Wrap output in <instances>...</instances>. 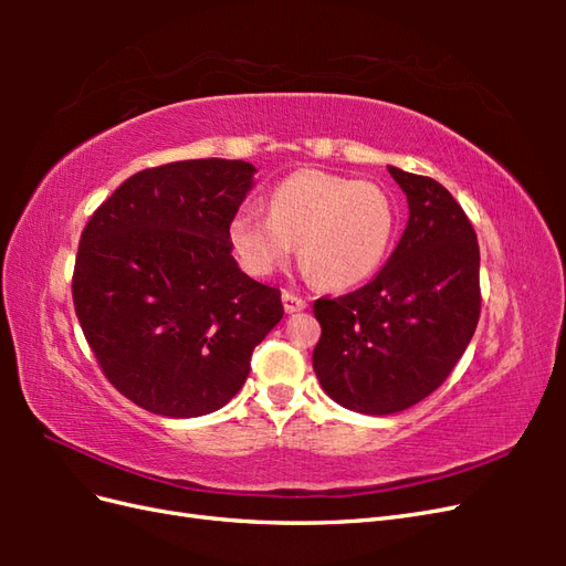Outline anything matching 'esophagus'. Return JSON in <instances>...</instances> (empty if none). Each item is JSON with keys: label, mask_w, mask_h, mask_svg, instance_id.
Here are the masks:
<instances>
[{"label": "esophagus", "mask_w": 566, "mask_h": 566, "mask_svg": "<svg viewBox=\"0 0 566 566\" xmlns=\"http://www.w3.org/2000/svg\"><path fill=\"white\" fill-rule=\"evenodd\" d=\"M283 306H285L287 314H295V312L306 310V300L295 295V293H290V290H283Z\"/></svg>", "instance_id": "1"}]
</instances>
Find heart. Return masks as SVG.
<instances>
[{"instance_id":"heart-1","label":"heart","mask_w":566,"mask_h":566,"mask_svg":"<svg viewBox=\"0 0 566 566\" xmlns=\"http://www.w3.org/2000/svg\"><path fill=\"white\" fill-rule=\"evenodd\" d=\"M397 200L373 181L300 169L273 186L269 217L241 208L229 243L252 276H269L295 250L323 287L345 290L380 269L397 233Z\"/></svg>"}]
</instances>
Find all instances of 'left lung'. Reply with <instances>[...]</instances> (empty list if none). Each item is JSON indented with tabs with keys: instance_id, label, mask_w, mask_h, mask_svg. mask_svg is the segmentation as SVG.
<instances>
[{
	"instance_id": "obj_1",
	"label": "left lung",
	"mask_w": 566,
	"mask_h": 566,
	"mask_svg": "<svg viewBox=\"0 0 566 566\" xmlns=\"http://www.w3.org/2000/svg\"><path fill=\"white\" fill-rule=\"evenodd\" d=\"M387 169L408 200L397 250L368 285L314 302L316 378L333 401L366 416L430 397L465 354L482 310L468 214L439 181Z\"/></svg>"
}]
</instances>
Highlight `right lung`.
<instances>
[{
  "instance_id": "obj_1",
  "label": "right lung",
  "mask_w": 566,
  "mask_h": 566,
  "mask_svg": "<svg viewBox=\"0 0 566 566\" xmlns=\"http://www.w3.org/2000/svg\"><path fill=\"white\" fill-rule=\"evenodd\" d=\"M254 172L221 158L144 169L82 231V333L111 385L150 413L198 418L229 403L283 318L281 290L243 273L229 243Z\"/></svg>"
}]
</instances>
